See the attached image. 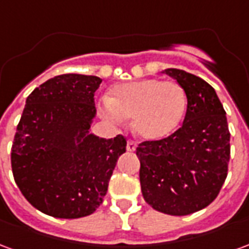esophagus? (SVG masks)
<instances>
[{
  "mask_svg": "<svg viewBox=\"0 0 249 249\" xmlns=\"http://www.w3.org/2000/svg\"><path fill=\"white\" fill-rule=\"evenodd\" d=\"M136 142L133 140H128V142H126V151L128 152H133L136 149Z\"/></svg>",
  "mask_w": 249,
  "mask_h": 249,
  "instance_id": "34e87169",
  "label": "esophagus"
}]
</instances>
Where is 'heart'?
Instances as JSON below:
<instances>
[{"instance_id":"obj_1","label":"heart","mask_w":249,"mask_h":249,"mask_svg":"<svg viewBox=\"0 0 249 249\" xmlns=\"http://www.w3.org/2000/svg\"><path fill=\"white\" fill-rule=\"evenodd\" d=\"M187 108L184 89L178 82L144 78L123 82L109 90L100 113L112 123L132 117V126L146 140L164 139L178 128Z\"/></svg>"}]
</instances>
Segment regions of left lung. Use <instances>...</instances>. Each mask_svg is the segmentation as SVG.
<instances>
[{"instance_id":"8db88e82","label":"left lung","mask_w":249,"mask_h":249,"mask_svg":"<svg viewBox=\"0 0 249 249\" xmlns=\"http://www.w3.org/2000/svg\"><path fill=\"white\" fill-rule=\"evenodd\" d=\"M165 73L184 89L187 113L172 135L137 146L141 192L159 212L185 216L217 197L228 175L231 135L223 104L208 82L180 69Z\"/></svg>"}]
</instances>
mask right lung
<instances>
[{
	"label": "right lung",
	"mask_w": 249,
	"mask_h": 249,
	"mask_svg": "<svg viewBox=\"0 0 249 249\" xmlns=\"http://www.w3.org/2000/svg\"><path fill=\"white\" fill-rule=\"evenodd\" d=\"M101 78L60 74L26 98L12 145L14 181L35 208L58 219L92 214L103 203L126 139L89 135Z\"/></svg>",
	"instance_id": "1"
}]
</instances>
